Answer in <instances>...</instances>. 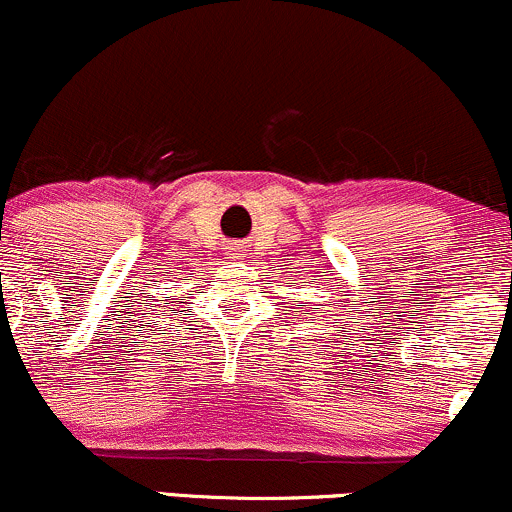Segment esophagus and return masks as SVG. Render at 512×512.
<instances>
[{"label":"esophagus","mask_w":512,"mask_h":512,"mask_svg":"<svg viewBox=\"0 0 512 512\" xmlns=\"http://www.w3.org/2000/svg\"><path fill=\"white\" fill-rule=\"evenodd\" d=\"M228 255H233V257H240V250H236V248H231V252H228Z\"/></svg>","instance_id":"1"}]
</instances>
